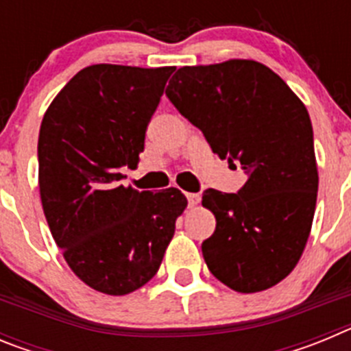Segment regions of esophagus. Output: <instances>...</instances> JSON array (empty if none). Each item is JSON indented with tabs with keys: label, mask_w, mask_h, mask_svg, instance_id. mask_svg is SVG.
I'll return each mask as SVG.
<instances>
[{
	"label": "esophagus",
	"mask_w": 351,
	"mask_h": 351,
	"mask_svg": "<svg viewBox=\"0 0 351 351\" xmlns=\"http://www.w3.org/2000/svg\"><path fill=\"white\" fill-rule=\"evenodd\" d=\"M186 197H188V202L191 207L198 206V202H200V193H186Z\"/></svg>",
	"instance_id": "esophagus-1"
}]
</instances>
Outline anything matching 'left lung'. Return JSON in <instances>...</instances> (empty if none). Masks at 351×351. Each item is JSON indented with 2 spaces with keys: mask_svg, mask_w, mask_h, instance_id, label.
I'll return each instance as SVG.
<instances>
[{
  "mask_svg": "<svg viewBox=\"0 0 351 351\" xmlns=\"http://www.w3.org/2000/svg\"><path fill=\"white\" fill-rule=\"evenodd\" d=\"M221 160L246 173L239 193L204 191L216 230L202 243L207 267L241 293L267 290L300 260L318 193L308 108L278 73L253 60L179 68L167 88Z\"/></svg>",
  "mask_w": 351,
  "mask_h": 351,
  "instance_id": "8db88e82",
  "label": "left lung"
}]
</instances>
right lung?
Masks as SVG:
<instances>
[{
  "instance_id": "obj_1",
  "label": "right lung",
  "mask_w": 351,
  "mask_h": 351,
  "mask_svg": "<svg viewBox=\"0 0 351 351\" xmlns=\"http://www.w3.org/2000/svg\"><path fill=\"white\" fill-rule=\"evenodd\" d=\"M176 66L91 64L56 95L38 137L45 219L68 267L89 288L126 295L158 272L188 200L181 190L123 186Z\"/></svg>"
}]
</instances>
